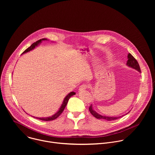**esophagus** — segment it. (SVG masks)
Segmentation results:
<instances>
[{
	"label": "esophagus",
	"instance_id": "34e87169",
	"mask_svg": "<svg viewBox=\"0 0 155 155\" xmlns=\"http://www.w3.org/2000/svg\"><path fill=\"white\" fill-rule=\"evenodd\" d=\"M87 88V84H83V85L80 86L79 91H83L86 90Z\"/></svg>",
	"mask_w": 155,
	"mask_h": 155
}]
</instances>
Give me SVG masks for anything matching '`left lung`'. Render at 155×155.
Masks as SVG:
<instances>
[{
    "label": "left lung",
    "mask_w": 155,
    "mask_h": 155,
    "mask_svg": "<svg viewBox=\"0 0 155 155\" xmlns=\"http://www.w3.org/2000/svg\"><path fill=\"white\" fill-rule=\"evenodd\" d=\"M127 58H128V60L127 61V64L126 65L127 66H129V67L130 68H133L136 70H137L138 72H140V66H139V64L138 63V62L137 61V60L134 58V56H132L130 53H129L128 55H127ZM89 110L90 113L96 118L97 119H104V120H106L107 121H112V120H117L119 118H121V117H123V116H121V117H106V116H102L99 114H97V112H96L94 110H93V105H91L90 108H89ZM128 112V113H129ZM128 113H127L126 115H127Z\"/></svg>",
    "instance_id": "8db88e82"
}]
</instances>
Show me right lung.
Instances as JSON below:
<instances>
[{
	"label": "right lung",
	"instance_id": "1",
	"mask_svg": "<svg viewBox=\"0 0 155 155\" xmlns=\"http://www.w3.org/2000/svg\"><path fill=\"white\" fill-rule=\"evenodd\" d=\"M47 40V38H41V39H40V40H38V41H37L36 42H34V43L32 44V45H31V47H29V48H27L23 53H22V54H24V53H27V52H29V51H31L32 50L34 49L35 47L38 46V45H39V44L41 42V41H43V40ZM75 92H71L70 93H69L67 96H66L64 98V101H63V102H62V105L61 106V107H60V108L59 109L58 111L54 115H52L51 117H45V118H38V117H34L35 118H37V119H39V120H40L47 121H52V120H54L56 119V118L62 113V112L64 111V110L65 106L67 105V104H68V102L69 99L71 98V97L72 96H74V95H75Z\"/></svg>",
	"mask_w": 155,
	"mask_h": 155
}]
</instances>
